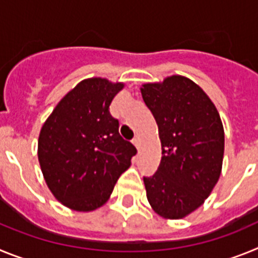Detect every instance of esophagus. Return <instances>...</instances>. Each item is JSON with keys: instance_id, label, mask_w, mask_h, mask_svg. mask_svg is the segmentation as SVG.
Returning <instances> with one entry per match:
<instances>
[{"instance_id": "34e87169", "label": "esophagus", "mask_w": 258, "mask_h": 258, "mask_svg": "<svg viewBox=\"0 0 258 258\" xmlns=\"http://www.w3.org/2000/svg\"><path fill=\"white\" fill-rule=\"evenodd\" d=\"M132 142H133V145L136 146L137 149H140V147H141V137L140 136H136L133 138V141H132Z\"/></svg>"}]
</instances>
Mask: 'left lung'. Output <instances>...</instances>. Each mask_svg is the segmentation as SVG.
<instances>
[{"instance_id": "obj_1", "label": "left lung", "mask_w": 258, "mask_h": 258, "mask_svg": "<svg viewBox=\"0 0 258 258\" xmlns=\"http://www.w3.org/2000/svg\"><path fill=\"white\" fill-rule=\"evenodd\" d=\"M143 101L156 120L161 161L143 177L150 206L170 220L202 206L220 178L225 133L220 113L199 85L183 76L145 84Z\"/></svg>"}]
</instances>
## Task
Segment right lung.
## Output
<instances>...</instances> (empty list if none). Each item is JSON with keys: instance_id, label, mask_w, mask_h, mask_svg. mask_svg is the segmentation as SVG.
<instances>
[{"instance_id": "1", "label": "right lung", "mask_w": 258, "mask_h": 258, "mask_svg": "<svg viewBox=\"0 0 258 258\" xmlns=\"http://www.w3.org/2000/svg\"><path fill=\"white\" fill-rule=\"evenodd\" d=\"M122 88L124 84L101 77L84 80L41 127L37 154L47 187L74 211L103 206L137 154L109 113V104Z\"/></svg>"}]
</instances>
